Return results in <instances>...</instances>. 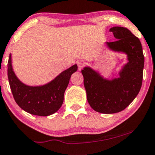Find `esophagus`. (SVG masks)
Listing matches in <instances>:
<instances>
[{
  "mask_svg": "<svg viewBox=\"0 0 155 155\" xmlns=\"http://www.w3.org/2000/svg\"><path fill=\"white\" fill-rule=\"evenodd\" d=\"M85 65V63L84 61H79L78 62V70H81V69H83V67Z\"/></svg>",
  "mask_w": 155,
  "mask_h": 155,
  "instance_id": "1",
  "label": "esophagus"
}]
</instances>
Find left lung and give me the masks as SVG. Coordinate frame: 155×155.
<instances>
[{"instance_id": "1", "label": "left lung", "mask_w": 155, "mask_h": 155, "mask_svg": "<svg viewBox=\"0 0 155 155\" xmlns=\"http://www.w3.org/2000/svg\"><path fill=\"white\" fill-rule=\"evenodd\" d=\"M109 31L117 41L106 42L107 47L127 55L128 63L118 73L119 78L106 79L89 66L81 71L88 102L94 111L103 114L123 111L134 101L142 86L144 67L140 40L126 28L114 26Z\"/></svg>"}]
</instances>
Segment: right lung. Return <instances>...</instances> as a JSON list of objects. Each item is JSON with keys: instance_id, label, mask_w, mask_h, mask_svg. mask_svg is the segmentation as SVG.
I'll use <instances>...</instances> for the list:
<instances>
[{"instance_id": "add662e5", "label": "right lung", "mask_w": 155, "mask_h": 155, "mask_svg": "<svg viewBox=\"0 0 155 155\" xmlns=\"http://www.w3.org/2000/svg\"><path fill=\"white\" fill-rule=\"evenodd\" d=\"M77 70L78 66L74 64L48 84L43 86H28L21 82L15 74L10 54L7 71L12 92L18 106L29 114L49 116L55 113L62 106L64 92L71 74Z\"/></svg>"}]
</instances>
